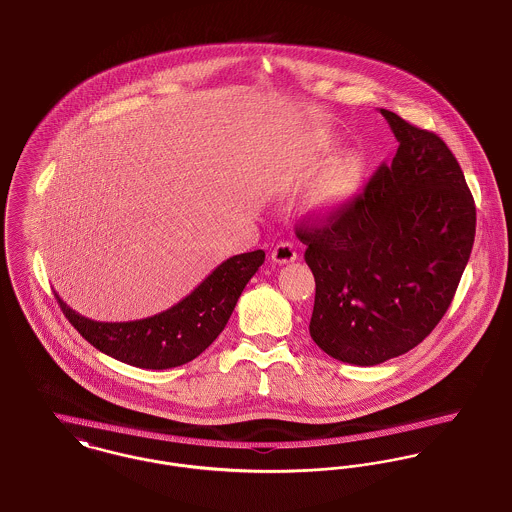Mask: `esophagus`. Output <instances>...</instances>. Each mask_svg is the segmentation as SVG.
<instances>
[{
  "label": "esophagus",
  "mask_w": 512,
  "mask_h": 512,
  "mask_svg": "<svg viewBox=\"0 0 512 512\" xmlns=\"http://www.w3.org/2000/svg\"><path fill=\"white\" fill-rule=\"evenodd\" d=\"M296 257H298L296 247L290 241H280L275 249H273V253H271V259L278 263V265L292 263V261H296Z\"/></svg>",
  "instance_id": "34e87169"
}]
</instances>
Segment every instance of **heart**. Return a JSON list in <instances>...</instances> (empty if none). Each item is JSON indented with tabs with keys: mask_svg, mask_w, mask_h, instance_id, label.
<instances>
[{
	"mask_svg": "<svg viewBox=\"0 0 512 512\" xmlns=\"http://www.w3.org/2000/svg\"><path fill=\"white\" fill-rule=\"evenodd\" d=\"M300 181V175L286 173L278 179V187L286 189ZM360 181V159L356 154H343L333 159L317 177L310 206L319 216H333L345 208V204L353 198Z\"/></svg>",
	"mask_w": 512,
	"mask_h": 512,
	"instance_id": "heart-1",
	"label": "heart"
}]
</instances>
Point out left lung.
Segmentation results:
<instances>
[{
    "label": "left lung",
    "instance_id": "left-lung-1",
    "mask_svg": "<svg viewBox=\"0 0 512 512\" xmlns=\"http://www.w3.org/2000/svg\"><path fill=\"white\" fill-rule=\"evenodd\" d=\"M399 142L364 193L296 236L315 278L310 335L343 362L374 366L417 347L446 314L475 237L460 163L434 132L380 109Z\"/></svg>",
    "mask_w": 512,
    "mask_h": 512
}]
</instances>
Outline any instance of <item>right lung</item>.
<instances>
[{
  "label": "right lung",
  "instance_id": "1",
  "mask_svg": "<svg viewBox=\"0 0 512 512\" xmlns=\"http://www.w3.org/2000/svg\"><path fill=\"white\" fill-rule=\"evenodd\" d=\"M265 263V251L234 255L173 308L136 321H93L56 300L79 335L97 351L136 368L165 370L191 362L224 331L245 284Z\"/></svg>",
  "mask_w": 512,
  "mask_h": 512
}]
</instances>
